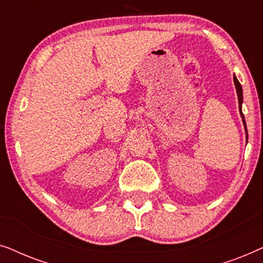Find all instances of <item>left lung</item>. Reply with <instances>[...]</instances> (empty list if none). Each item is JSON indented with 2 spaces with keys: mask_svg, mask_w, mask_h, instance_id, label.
Masks as SVG:
<instances>
[{
  "mask_svg": "<svg viewBox=\"0 0 263 263\" xmlns=\"http://www.w3.org/2000/svg\"><path fill=\"white\" fill-rule=\"evenodd\" d=\"M233 82H235V86H236V91H237V97H238V104H239V114H240V117H242L243 120V125H244V129H246V135H247V141H248V130H247V124H246V120H244V115L242 112V104H243V89H242V86H240L239 81L237 80L236 75L233 77Z\"/></svg>",
  "mask_w": 263,
  "mask_h": 263,
  "instance_id": "obj_1",
  "label": "left lung"
}]
</instances>
